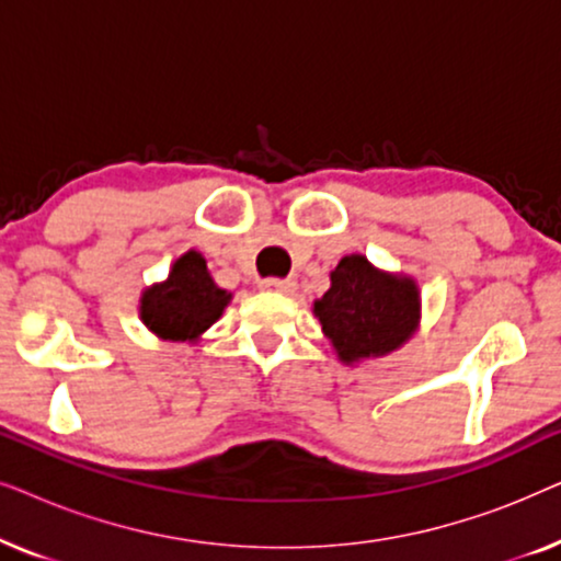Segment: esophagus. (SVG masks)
I'll return each instance as SVG.
<instances>
[{
	"label": "esophagus",
	"mask_w": 561,
	"mask_h": 561,
	"mask_svg": "<svg viewBox=\"0 0 561 561\" xmlns=\"http://www.w3.org/2000/svg\"><path fill=\"white\" fill-rule=\"evenodd\" d=\"M260 288L263 290H273V294H296V280H278V278H267L260 283Z\"/></svg>",
	"instance_id": "obj_1"
}]
</instances>
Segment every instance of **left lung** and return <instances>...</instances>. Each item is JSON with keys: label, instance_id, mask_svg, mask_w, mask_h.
Masks as SVG:
<instances>
[{"label": "left lung", "instance_id": "left-lung-1", "mask_svg": "<svg viewBox=\"0 0 561 561\" xmlns=\"http://www.w3.org/2000/svg\"><path fill=\"white\" fill-rule=\"evenodd\" d=\"M329 280L327 294L313 301V317L342 365L386 357L416 334L421 290L411 275L380 271L352 252L329 273Z\"/></svg>", "mask_w": 561, "mask_h": 561}]
</instances>
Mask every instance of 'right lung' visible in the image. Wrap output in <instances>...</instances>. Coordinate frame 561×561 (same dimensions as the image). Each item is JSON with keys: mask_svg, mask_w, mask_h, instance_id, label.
Returning <instances> with one entry per match:
<instances>
[{"mask_svg": "<svg viewBox=\"0 0 561 561\" xmlns=\"http://www.w3.org/2000/svg\"><path fill=\"white\" fill-rule=\"evenodd\" d=\"M232 301L227 288H219L198 250H186L173 260L168 278L142 288L140 321L158 340L165 342H202L211 324Z\"/></svg>", "mask_w": 561, "mask_h": 561, "instance_id": "right-lung-1", "label": "right lung"}]
</instances>
